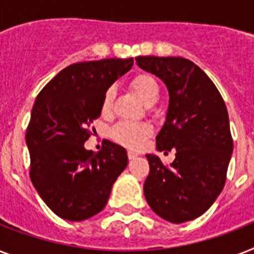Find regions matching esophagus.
<instances>
[{
  "mask_svg": "<svg viewBox=\"0 0 254 254\" xmlns=\"http://www.w3.org/2000/svg\"><path fill=\"white\" fill-rule=\"evenodd\" d=\"M137 153H135V151H133V150H129L127 151V157H129V159H133V158H135V157H137Z\"/></svg>",
  "mask_w": 254,
  "mask_h": 254,
  "instance_id": "34e87169",
  "label": "esophagus"
}]
</instances>
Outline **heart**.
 I'll list each match as a JSON object with an SVG mask.
<instances>
[{"label": "heart", "mask_w": 254, "mask_h": 254, "mask_svg": "<svg viewBox=\"0 0 254 254\" xmlns=\"http://www.w3.org/2000/svg\"><path fill=\"white\" fill-rule=\"evenodd\" d=\"M130 87L139 96V99L147 105L154 104L158 99V81L149 73H138L134 77H131ZM112 103H113V89L109 88L104 93L101 111L104 113H108L111 111ZM150 133L151 127L143 123H120L112 129V137L115 138V141L131 149H138Z\"/></svg>", "instance_id": "1"}]
</instances>
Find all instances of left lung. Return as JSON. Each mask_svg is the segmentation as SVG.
Wrapping results in <instances>:
<instances>
[{
    "label": "left lung",
    "instance_id": "1",
    "mask_svg": "<svg viewBox=\"0 0 254 254\" xmlns=\"http://www.w3.org/2000/svg\"><path fill=\"white\" fill-rule=\"evenodd\" d=\"M138 67L169 89L166 121L157 150L175 149L170 166L147 154L150 173L143 193L158 216L181 224L201 216L224 189L233 151L228 111L212 80L189 59L138 57Z\"/></svg>",
    "mask_w": 254,
    "mask_h": 254
}]
</instances>
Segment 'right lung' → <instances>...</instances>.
Listing matches in <instances>:
<instances>
[{"label": "right lung", "instance_id": "obj_1", "mask_svg": "<svg viewBox=\"0 0 254 254\" xmlns=\"http://www.w3.org/2000/svg\"><path fill=\"white\" fill-rule=\"evenodd\" d=\"M131 65L133 58L75 63L37 96L26 130L30 179L62 219L81 221L99 213L127 167L123 146L105 141L93 153L84 142L91 135L89 124L101 115L104 93Z\"/></svg>", "mask_w": 254, "mask_h": 254}]
</instances>
